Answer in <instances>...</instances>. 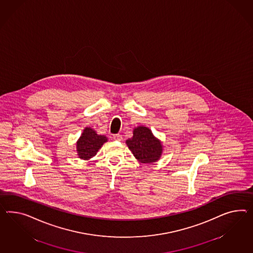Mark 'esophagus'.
<instances>
[{"label": "esophagus", "mask_w": 253, "mask_h": 253, "mask_svg": "<svg viewBox=\"0 0 253 253\" xmlns=\"http://www.w3.org/2000/svg\"><path fill=\"white\" fill-rule=\"evenodd\" d=\"M113 139L115 141H122L123 140V136L120 135V134H115V135H113Z\"/></svg>", "instance_id": "34e87169"}]
</instances>
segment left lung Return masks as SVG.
<instances>
[{"label": "left lung", "mask_w": 253, "mask_h": 253, "mask_svg": "<svg viewBox=\"0 0 253 253\" xmlns=\"http://www.w3.org/2000/svg\"><path fill=\"white\" fill-rule=\"evenodd\" d=\"M132 132L133 135L126 140V144L134 157L142 164L157 162L164 151L162 142L143 125L135 127Z\"/></svg>", "instance_id": "obj_1"}]
</instances>
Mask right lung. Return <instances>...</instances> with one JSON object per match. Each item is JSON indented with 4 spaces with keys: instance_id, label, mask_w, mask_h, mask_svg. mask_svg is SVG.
<instances>
[{
    "instance_id": "1",
    "label": "right lung",
    "mask_w": 253,
    "mask_h": 253,
    "mask_svg": "<svg viewBox=\"0 0 253 253\" xmlns=\"http://www.w3.org/2000/svg\"><path fill=\"white\" fill-rule=\"evenodd\" d=\"M106 142H108V138L105 135L97 134L91 127H85L76 142L77 156L83 160H89L96 156Z\"/></svg>"
}]
</instances>
